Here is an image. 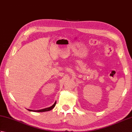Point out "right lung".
Returning <instances> with one entry per match:
<instances>
[{
  "label": "right lung",
  "mask_w": 132,
  "mask_h": 132,
  "mask_svg": "<svg viewBox=\"0 0 132 132\" xmlns=\"http://www.w3.org/2000/svg\"><path fill=\"white\" fill-rule=\"evenodd\" d=\"M55 104H56V102L54 103V104H53V105H52L51 106H50V107H48V108H46L42 109H39V110H31V109H28V110L29 111L36 112H43L49 111H50V110H52V109L54 107Z\"/></svg>",
  "instance_id": "add662e5"
}]
</instances>
